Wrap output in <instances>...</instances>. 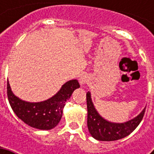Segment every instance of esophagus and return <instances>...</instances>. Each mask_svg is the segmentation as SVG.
I'll return each instance as SVG.
<instances>
[{
	"mask_svg": "<svg viewBox=\"0 0 154 154\" xmlns=\"http://www.w3.org/2000/svg\"><path fill=\"white\" fill-rule=\"evenodd\" d=\"M87 80H88V76L86 75V74H82L81 76H80V84L81 86H83V85H85L86 82H87Z\"/></svg>",
	"mask_w": 154,
	"mask_h": 154,
	"instance_id": "1",
	"label": "esophagus"
}]
</instances>
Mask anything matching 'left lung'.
<instances>
[{
    "label": "left lung",
    "mask_w": 154,
    "mask_h": 154,
    "mask_svg": "<svg viewBox=\"0 0 154 154\" xmlns=\"http://www.w3.org/2000/svg\"><path fill=\"white\" fill-rule=\"evenodd\" d=\"M87 127L94 139L102 141H112L122 139L133 132L141 122L146 107L139 115L125 122H111L99 115L92 101L91 92L86 93Z\"/></svg>",
    "instance_id": "left-lung-1"
}]
</instances>
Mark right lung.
I'll return each instance as SVG.
<instances>
[{"label":"right lung","instance_id":"1","mask_svg":"<svg viewBox=\"0 0 154 154\" xmlns=\"http://www.w3.org/2000/svg\"><path fill=\"white\" fill-rule=\"evenodd\" d=\"M79 87L80 84L77 80L67 81L53 97L41 102H27L18 98L12 92L8 81L7 92L9 103L20 120L35 128L50 130L59 123L66 101Z\"/></svg>","mask_w":154,"mask_h":154}]
</instances>
